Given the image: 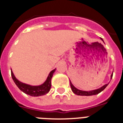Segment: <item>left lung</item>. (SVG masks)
I'll return each mask as SVG.
<instances>
[{"instance_id": "8db88e82", "label": "left lung", "mask_w": 123, "mask_h": 123, "mask_svg": "<svg viewBox=\"0 0 123 123\" xmlns=\"http://www.w3.org/2000/svg\"><path fill=\"white\" fill-rule=\"evenodd\" d=\"M100 39L104 42L103 39L100 38ZM112 77H113V73L111 74V77H110L111 79ZM108 84H109V82H108V84H106L104 85L103 86L101 87L98 88V89H97L86 91H82V90H79L78 89H77L76 87L74 86L73 84L71 83V81H70V86H71V91H73V92L74 94H76V95H82V96H91V95H97V94H99L100 92H101L102 91H103L104 89H105V88H106V87L108 85Z\"/></svg>"}]
</instances>
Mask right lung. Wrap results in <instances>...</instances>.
Segmentation results:
<instances>
[{
    "label": "right lung",
    "instance_id": "obj_1",
    "mask_svg": "<svg viewBox=\"0 0 123 123\" xmlns=\"http://www.w3.org/2000/svg\"><path fill=\"white\" fill-rule=\"evenodd\" d=\"M55 70H56V68L51 71L49 74V76L47 78L45 82L39 86H31L19 81L15 76L12 69H11V74H12V77L15 84L22 92L31 96L38 97L45 95L50 91L51 88V79Z\"/></svg>",
    "mask_w": 123,
    "mask_h": 123
}]
</instances>
